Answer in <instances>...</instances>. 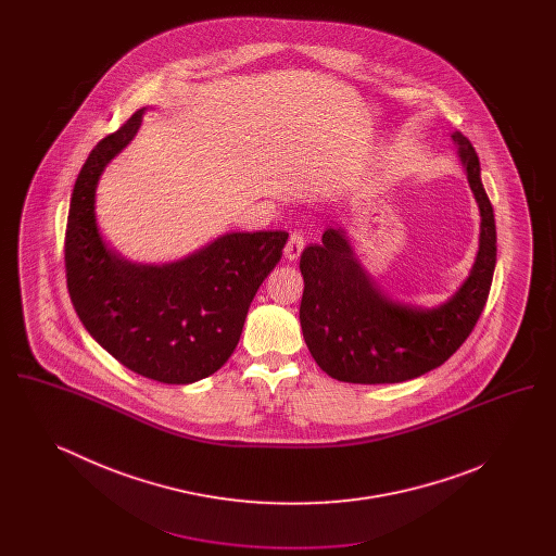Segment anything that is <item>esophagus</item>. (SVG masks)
Listing matches in <instances>:
<instances>
[{
  "label": "esophagus",
  "mask_w": 556,
  "mask_h": 556,
  "mask_svg": "<svg viewBox=\"0 0 556 556\" xmlns=\"http://www.w3.org/2000/svg\"><path fill=\"white\" fill-rule=\"evenodd\" d=\"M304 250V233L302 231H291L290 239L286 243V258L295 261Z\"/></svg>",
  "instance_id": "esophagus-1"
}]
</instances>
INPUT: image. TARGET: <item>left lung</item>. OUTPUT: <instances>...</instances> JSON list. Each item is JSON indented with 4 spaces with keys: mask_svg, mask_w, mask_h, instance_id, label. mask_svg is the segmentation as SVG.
<instances>
[{
    "mask_svg": "<svg viewBox=\"0 0 556 556\" xmlns=\"http://www.w3.org/2000/svg\"><path fill=\"white\" fill-rule=\"evenodd\" d=\"M481 212L476 265L456 295L433 311L392 302L356 263L342 229H325L300 258V325L318 367L348 383H400L444 365L465 344L488 302L496 266V223L481 186L476 148L452 135Z\"/></svg>",
    "mask_w": 556,
    "mask_h": 556,
    "instance_id": "8db88e82",
    "label": "left lung"
}]
</instances>
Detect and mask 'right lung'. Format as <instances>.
<instances>
[{"label": "right lung", "instance_id": "obj_1", "mask_svg": "<svg viewBox=\"0 0 556 556\" xmlns=\"http://www.w3.org/2000/svg\"><path fill=\"white\" fill-rule=\"evenodd\" d=\"M141 112L106 135L80 168L64 238L66 286L85 329L123 367L181 386L229 361L288 233H227L175 265L137 266L108 252L96 227V186L139 129Z\"/></svg>", "mask_w": 556, "mask_h": 556}]
</instances>
